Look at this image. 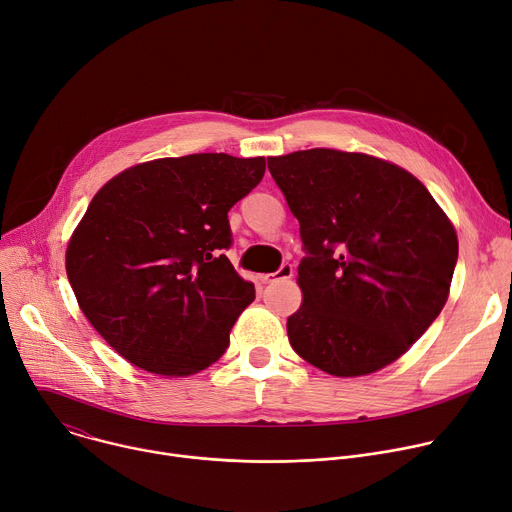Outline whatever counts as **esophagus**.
Wrapping results in <instances>:
<instances>
[{
  "label": "esophagus",
  "mask_w": 512,
  "mask_h": 512,
  "mask_svg": "<svg viewBox=\"0 0 512 512\" xmlns=\"http://www.w3.org/2000/svg\"><path fill=\"white\" fill-rule=\"evenodd\" d=\"M293 277V266L291 264H283L277 272H268V274H260L262 283H277V281H287Z\"/></svg>",
  "instance_id": "obj_1"
}]
</instances>
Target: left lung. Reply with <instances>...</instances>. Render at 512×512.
<instances>
[{
  "label": "left lung",
  "mask_w": 512,
  "mask_h": 512,
  "mask_svg": "<svg viewBox=\"0 0 512 512\" xmlns=\"http://www.w3.org/2000/svg\"><path fill=\"white\" fill-rule=\"evenodd\" d=\"M268 170L307 252L287 320L293 350L336 377L398 361L447 303L451 219L416 176L375 155L316 147L268 157Z\"/></svg>",
  "instance_id": "obj_1"
}]
</instances>
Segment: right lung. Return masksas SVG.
Here are the masks:
<instances>
[{"label": "right lung", "mask_w": 512, "mask_h": 512, "mask_svg": "<svg viewBox=\"0 0 512 512\" xmlns=\"http://www.w3.org/2000/svg\"><path fill=\"white\" fill-rule=\"evenodd\" d=\"M264 157L192 153L110 178L73 229L65 270L80 309L123 359L160 377L207 369L254 301L227 256V211Z\"/></svg>", "instance_id": "right-lung-1"}]
</instances>
